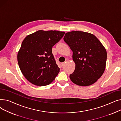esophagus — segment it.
I'll use <instances>...</instances> for the list:
<instances>
[{"instance_id":"esophagus-1","label":"esophagus","mask_w":121,"mask_h":121,"mask_svg":"<svg viewBox=\"0 0 121 121\" xmlns=\"http://www.w3.org/2000/svg\"><path fill=\"white\" fill-rule=\"evenodd\" d=\"M66 63V62H63V63H61V66H64V65L65 64V63Z\"/></svg>"}]
</instances>
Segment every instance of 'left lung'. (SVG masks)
<instances>
[{
    "instance_id": "8db88e82",
    "label": "left lung",
    "mask_w": 121,
    "mask_h": 121,
    "mask_svg": "<svg viewBox=\"0 0 121 121\" xmlns=\"http://www.w3.org/2000/svg\"><path fill=\"white\" fill-rule=\"evenodd\" d=\"M64 40L73 51L75 64L69 78L74 84L81 86L95 83L104 73L107 52L98 38L92 34L73 31L65 34Z\"/></svg>"
}]
</instances>
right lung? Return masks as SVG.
<instances>
[{
    "label": "right lung",
    "instance_id": "obj_1",
    "mask_svg": "<svg viewBox=\"0 0 121 121\" xmlns=\"http://www.w3.org/2000/svg\"><path fill=\"white\" fill-rule=\"evenodd\" d=\"M65 33L56 30H41L25 38L17 58L22 73L30 83L42 86L49 84L55 79L60 69L56 63L52 48Z\"/></svg>",
    "mask_w": 121,
    "mask_h": 121
}]
</instances>
